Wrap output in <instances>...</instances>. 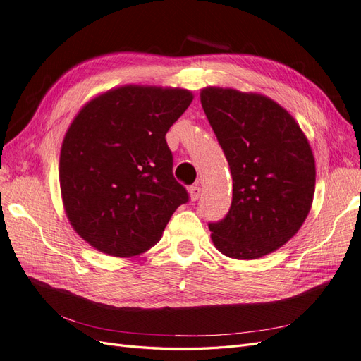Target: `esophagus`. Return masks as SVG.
I'll list each match as a JSON object with an SVG mask.
<instances>
[{
  "instance_id": "1",
  "label": "esophagus",
  "mask_w": 361,
  "mask_h": 361,
  "mask_svg": "<svg viewBox=\"0 0 361 361\" xmlns=\"http://www.w3.org/2000/svg\"><path fill=\"white\" fill-rule=\"evenodd\" d=\"M188 191H190V197H191V200H192V202H195V200H199V199H200V192H202V190H200L199 185H191Z\"/></svg>"
}]
</instances>
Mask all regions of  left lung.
I'll return each mask as SVG.
<instances>
[{"mask_svg":"<svg viewBox=\"0 0 361 361\" xmlns=\"http://www.w3.org/2000/svg\"><path fill=\"white\" fill-rule=\"evenodd\" d=\"M200 101L233 179L231 209L209 223L212 243L227 257L267 256L300 231L310 211L316 169L309 141L267 96L206 87Z\"/></svg>","mask_w":361,"mask_h":361,"instance_id":"obj_1","label":"left lung"}]
</instances>
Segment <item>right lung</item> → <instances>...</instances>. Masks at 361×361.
I'll return each instance as SVG.
<instances>
[{
    "label": "right lung",
    "mask_w": 361,
    "mask_h": 361,
    "mask_svg": "<svg viewBox=\"0 0 361 361\" xmlns=\"http://www.w3.org/2000/svg\"><path fill=\"white\" fill-rule=\"evenodd\" d=\"M191 101L183 89L123 85L73 118L60 154L61 197L75 232L96 250L145 253L188 202L166 134Z\"/></svg>",
    "instance_id": "right-lung-1"
}]
</instances>
